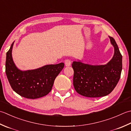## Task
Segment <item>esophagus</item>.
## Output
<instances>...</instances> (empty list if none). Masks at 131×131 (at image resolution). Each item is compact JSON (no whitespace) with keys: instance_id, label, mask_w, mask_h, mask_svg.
Segmentation results:
<instances>
[{"instance_id":"34e87169","label":"esophagus","mask_w":131,"mask_h":131,"mask_svg":"<svg viewBox=\"0 0 131 131\" xmlns=\"http://www.w3.org/2000/svg\"><path fill=\"white\" fill-rule=\"evenodd\" d=\"M71 63H72V62H71V60L70 59H66L64 61L65 65H66V66H67V67L71 66Z\"/></svg>"}]
</instances>
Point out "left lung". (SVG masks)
Segmentation results:
<instances>
[{"label": "left lung", "mask_w": 131, "mask_h": 131, "mask_svg": "<svg viewBox=\"0 0 131 131\" xmlns=\"http://www.w3.org/2000/svg\"><path fill=\"white\" fill-rule=\"evenodd\" d=\"M110 37L114 55L106 65L91 66L74 61L73 84L76 91L87 97H101L110 94L115 88L122 70V55L115 39Z\"/></svg>", "instance_id": "1"}]
</instances>
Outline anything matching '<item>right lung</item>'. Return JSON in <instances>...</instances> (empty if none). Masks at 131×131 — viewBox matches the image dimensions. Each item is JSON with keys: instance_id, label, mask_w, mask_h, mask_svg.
Returning a JSON list of instances; mask_svg holds the SVG:
<instances>
[{"instance_id": "right-lung-1", "label": "right lung", "mask_w": 131, "mask_h": 131, "mask_svg": "<svg viewBox=\"0 0 131 131\" xmlns=\"http://www.w3.org/2000/svg\"><path fill=\"white\" fill-rule=\"evenodd\" d=\"M13 43L7 52L6 61V73L12 89L21 97L29 99L46 95L51 90L55 79L64 64L46 65L34 70L20 71L12 60Z\"/></svg>"}]
</instances>
